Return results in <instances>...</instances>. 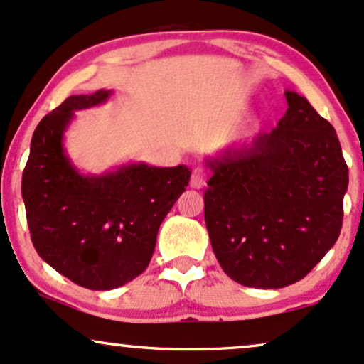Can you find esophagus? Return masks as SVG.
Wrapping results in <instances>:
<instances>
[{"label":"esophagus","instance_id":"esophagus-1","mask_svg":"<svg viewBox=\"0 0 364 364\" xmlns=\"http://www.w3.org/2000/svg\"><path fill=\"white\" fill-rule=\"evenodd\" d=\"M206 178H208V173L206 170L200 168V166H198V168L192 170V177H191V187H194V189H200V187L206 186Z\"/></svg>","mask_w":364,"mask_h":364}]
</instances>
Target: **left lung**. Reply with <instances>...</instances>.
Masks as SVG:
<instances>
[{"label": "left lung", "mask_w": 364, "mask_h": 364, "mask_svg": "<svg viewBox=\"0 0 364 364\" xmlns=\"http://www.w3.org/2000/svg\"><path fill=\"white\" fill-rule=\"evenodd\" d=\"M284 95L288 110L274 129L206 160L213 252L225 274L249 288L303 279L343 228L349 170L336 129L305 97Z\"/></svg>", "instance_id": "8db88e82"}]
</instances>
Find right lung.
<instances>
[{"mask_svg":"<svg viewBox=\"0 0 364 364\" xmlns=\"http://www.w3.org/2000/svg\"><path fill=\"white\" fill-rule=\"evenodd\" d=\"M112 90L71 95L36 127L21 177L37 254L73 283L97 291L138 277L151 260L161 221L189 186L186 165L144 161L83 175L66 155L64 131L75 110L104 104Z\"/></svg>","mask_w":364,"mask_h":364,"instance_id":"right-lung-1","label":"right lung"}]
</instances>
